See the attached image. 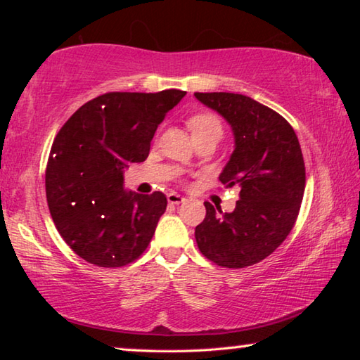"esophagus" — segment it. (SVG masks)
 Returning a JSON list of instances; mask_svg holds the SVG:
<instances>
[{
	"instance_id": "esophagus-1",
	"label": "esophagus",
	"mask_w": 360,
	"mask_h": 360,
	"mask_svg": "<svg viewBox=\"0 0 360 360\" xmlns=\"http://www.w3.org/2000/svg\"><path fill=\"white\" fill-rule=\"evenodd\" d=\"M167 198H168V203H172V205H179V203H184L186 202V198L182 197V195L176 193V192L168 193Z\"/></svg>"
}]
</instances>
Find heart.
<instances>
[{
	"label": "heart",
	"instance_id": "heart-1",
	"mask_svg": "<svg viewBox=\"0 0 360 360\" xmlns=\"http://www.w3.org/2000/svg\"><path fill=\"white\" fill-rule=\"evenodd\" d=\"M187 127L193 139L208 135H217L219 138L222 136V122L216 114L211 112H200L192 115L187 120Z\"/></svg>",
	"mask_w": 360,
	"mask_h": 360
}]
</instances>
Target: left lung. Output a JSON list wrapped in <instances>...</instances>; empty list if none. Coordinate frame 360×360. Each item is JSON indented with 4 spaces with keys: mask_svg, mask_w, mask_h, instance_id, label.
<instances>
[{
    "mask_svg": "<svg viewBox=\"0 0 360 360\" xmlns=\"http://www.w3.org/2000/svg\"><path fill=\"white\" fill-rule=\"evenodd\" d=\"M229 122L235 150L219 181L240 187L231 212L205 202L195 227L200 252L225 268H245L268 257L288 238L304 192V162L294 129L283 115L246 95L195 94Z\"/></svg>",
    "mask_w": 360,
    "mask_h": 360,
    "instance_id": "obj_1",
    "label": "left lung"
}]
</instances>
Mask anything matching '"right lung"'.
I'll return each instance as SVG.
<instances>
[{"mask_svg":"<svg viewBox=\"0 0 360 360\" xmlns=\"http://www.w3.org/2000/svg\"><path fill=\"white\" fill-rule=\"evenodd\" d=\"M184 95L109 92L82 105L57 133L46 168L49 211L89 264L124 266L149 246L167 197L127 192L124 169L148 158L157 127Z\"/></svg>","mask_w":360,"mask_h":360,"instance_id":"add662e5","label":"right lung"}]
</instances>
